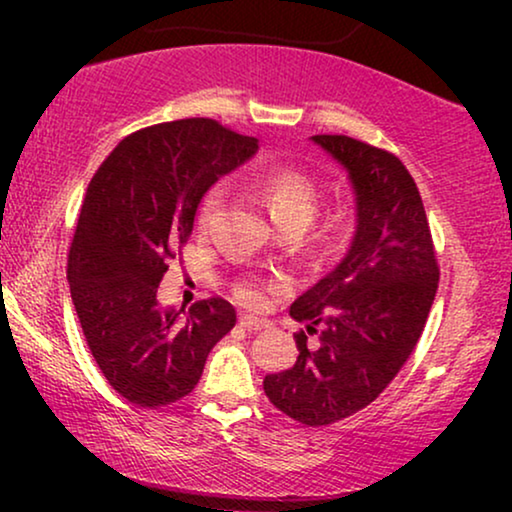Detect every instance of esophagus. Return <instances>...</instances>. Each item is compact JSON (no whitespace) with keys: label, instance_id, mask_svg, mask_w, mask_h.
Returning a JSON list of instances; mask_svg holds the SVG:
<instances>
[{"label":"esophagus","instance_id":"1","mask_svg":"<svg viewBox=\"0 0 512 512\" xmlns=\"http://www.w3.org/2000/svg\"><path fill=\"white\" fill-rule=\"evenodd\" d=\"M240 326L244 331H263V328H268V321L251 317V314H244V317H240Z\"/></svg>","mask_w":512,"mask_h":512}]
</instances>
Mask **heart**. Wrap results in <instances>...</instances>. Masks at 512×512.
Returning a JSON list of instances; mask_svg holds the SVG:
<instances>
[{"label": "heart", "instance_id": "obj_1", "mask_svg": "<svg viewBox=\"0 0 512 512\" xmlns=\"http://www.w3.org/2000/svg\"><path fill=\"white\" fill-rule=\"evenodd\" d=\"M251 188L261 198V202L268 209L270 219L277 223V228H300L303 230L307 223L314 219L319 205V186L310 174L293 170V167H270V170L258 172L251 179ZM223 191L221 186L209 188L202 195L200 207H198V226L205 230L212 223V216L216 207L221 205ZM349 221L347 207L333 209L321 223L317 240L324 244H335L345 235ZM279 284H268L261 279H244L237 286V298L249 307H263L268 303L270 293H275Z\"/></svg>", "mask_w": 512, "mask_h": 512}]
</instances>
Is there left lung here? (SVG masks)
Instances as JSON below:
<instances>
[{"label":"left lung","instance_id":"left-lung-1","mask_svg":"<svg viewBox=\"0 0 512 512\" xmlns=\"http://www.w3.org/2000/svg\"><path fill=\"white\" fill-rule=\"evenodd\" d=\"M354 193L356 228L347 254L289 314L318 333L298 361L265 375L270 403L307 426L333 424L387 389L415 349L438 289V263L415 179L391 153L345 135H314Z\"/></svg>","mask_w":512,"mask_h":512}]
</instances>
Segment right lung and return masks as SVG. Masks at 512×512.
I'll return each instance as SVG.
<instances>
[{
    "instance_id": "1",
    "label": "right lung",
    "mask_w": 512,
    "mask_h": 512,
    "mask_svg": "<svg viewBox=\"0 0 512 512\" xmlns=\"http://www.w3.org/2000/svg\"><path fill=\"white\" fill-rule=\"evenodd\" d=\"M256 151V137L184 118L132 132L90 179L69 249V289L97 366L139 408L191 394L207 354L235 326L228 300L184 312L160 307L156 293L193 233L202 195Z\"/></svg>"
}]
</instances>
